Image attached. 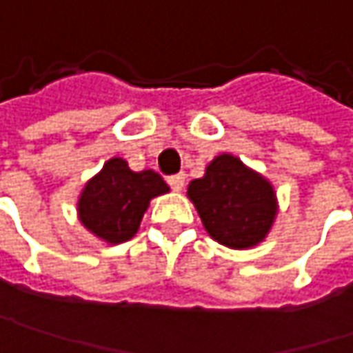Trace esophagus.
Listing matches in <instances>:
<instances>
[{"label":"esophagus","mask_w":353,"mask_h":353,"mask_svg":"<svg viewBox=\"0 0 353 353\" xmlns=\"http://www.w3.org/2000/svg\"><path fill=\"white\" fill-rule=\"evenodd\" d=\"M168 185H170V189L172 190H183V187H185V174H174V176H170L168 179Z\"/></svg>","instance_id":"esophagus-1"}]
</instances>
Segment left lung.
<instances>
[{"label": "left lung", "mask_w": 353, "mask_h": 353, "mask_svg": "<svg viewBox=\"0 0 353 353\" xmlns=\"http://www.w3.org/2000/svg\"><path fill=\"white\" fill-rule=\"evenodd\" d=\"M187 196L205 231L229 249H251L269 235L279 211L273 185L233 154H219Z\"/></svg>", "instance_id": "obj_1"}]
</instances>
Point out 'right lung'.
<instances>
[{"instance_id": "add662e5", "label": "right lung", "mask_w": 353, "mask_h": 353, "mask_svg": "<svg viewBox=\"0 0 353 353\" xmlns=\"http://www.w3.org/2000/svg\"><path fill=\"white\" fill-rule=\"evenodd\" d=\"M154 170H132L120 157L106 161L78 196V219L94 237L120 245L132 239L150 201L168 192Z\"/></svg>"}]
</instances>
